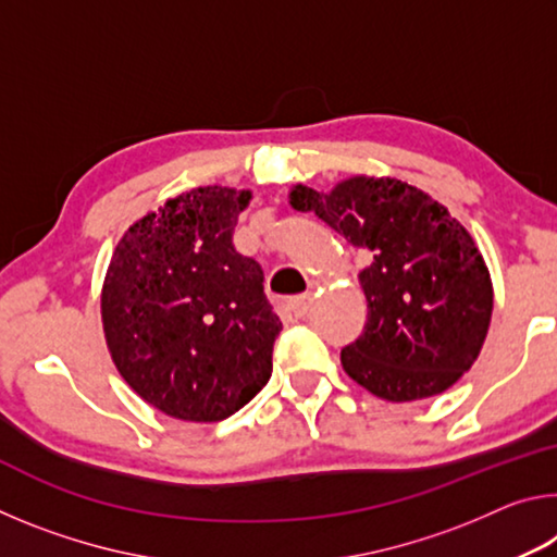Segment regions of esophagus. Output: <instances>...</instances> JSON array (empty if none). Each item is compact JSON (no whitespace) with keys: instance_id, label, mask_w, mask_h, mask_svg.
<instances>
[{"instance_id":"34e87169","label":"esophagus","mask_w":557,"mask_h":557,"mask_svg":"<svg viewBox=\"0 0 557 557\" xmlns=\"http://www.w3.org/2000/svg\"><path fill=\"white\" fill-rule=\"evenodd\" d=\"M312 301H314V297L312 295H299V297H292L289 299V309H292V314L295 317H307V312H309V307H312Z\"/></svg>"}]
</instances>
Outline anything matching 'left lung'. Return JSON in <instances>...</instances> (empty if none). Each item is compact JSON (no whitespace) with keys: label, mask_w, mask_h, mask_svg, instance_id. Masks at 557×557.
I'll list each match as a JSON object with an SVG mask.
<instances>
[{"label":"left lung","mask_w":557,"mask_h":557,"mask_svg":"<svg viewBox=\"0 0 557 557\" xmlns=\"http://www.w3.org/2000/svg\"><path fill=\"white\" fill-rule=\"evenodd\" d=\"M289 203L314 211L366 262L369 317L342 348L344 371L393 403L455 385L482 351L494 309L482 252L457 219L398 178L354 176L332 194L295 186Z\"/></svg>","instance_id":"left-lung-1"}]
</instances>
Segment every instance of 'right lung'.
Segmentation results:
<instances>
[{"instance_id":"1","label":"right lung","mask_w":557,"mask_h":557,"mask_svg":"<svg viewBox=\"0 0 557 557\" xmlns=\"http://www.w3.org/2000/svg\"><path fill=\"white\" fill-rule=\"evenodd\" d=\"M250 194L191 188L122 235L102 287V326L122 379L188 422L238 412L270 381L282 329L258 260L233 248Z\"/></svg>"}]
</instances>
